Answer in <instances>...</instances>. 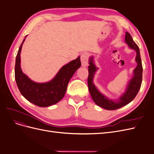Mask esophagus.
<instances>
[{
    "label": "esophagus",
    "instance_id": "esophagus-1",
    "mask_svg": "<svg viewBox=\"0 0 154 154\" xmlns=\"http://www.w3.org/2000/svg\"><path fill=\"white\" fill-rule=\"evenodd\" d=\"M88 55L86 53H83L81 55V62L83 67H86L88 65Z\"/></svg>",
    "mask_w": 154,
    "mask_h": 154
}]
</instances>
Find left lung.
<instances>
[{
  "instance_id": "1",
  "label": "left lung",
  "mask_w": 154,
  "mask_h": 154,
  "mask_svg": "<svg viewBox=\"0 0 154 154\" xmlns=\"http://www.w3.org/2000/svg\"><path fill=\"white\" fill-rule=\"evenodd\" d=\"M125 42L127 44L129 48L136 51V56L135 61L137 63V66L134 69L133 75L128 81L125 92L122 95L119 96L118 99H110L109 97L102 94L94 85V82H93L94 74L99 68L96 66L94 56H91L88 59V64H89V66H88V91H89L91 96L94 103L97 106L102 107L106 110H116L130 103L137 94L141 85L143 67L139 48L137 45L134 42L132 36L128 32H126Z\"/></svg>"
}]
</instances>
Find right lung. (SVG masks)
<instances>
[{
  "label": "right lung",
  "mask_w": 154,
  "mask_h": 154,
  "mask_svg": "<svg viewBox=\"0 0 154 154\" xmlns=\"http://www.w3.org/2000/svg\"><path fill=\"white\" fill-rule=\"evenodd\" d=\"M27 36L23 40L16 57L15 76L17 87L22 95L34 105L40 107L53 105L64 97L69 80L81 67L80 57L64 65L50 81L34 82L22 72L20 66V53Z\"/></svg>",
  "instance_id": "1"
}]
</instances>
